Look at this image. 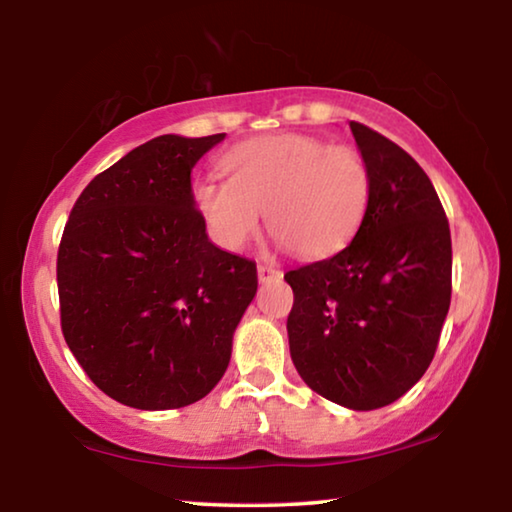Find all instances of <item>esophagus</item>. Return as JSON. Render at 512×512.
<instances>
[{"instance_id": "1", "label": "esophagus", "mask_w": 512, "mask_h": 512, "mask_svg": "<svg viewBox=\"0 0 512 512\" xmlns=\"http://www.w3.org/2000/svg\"><path fill=\"white\" fill-rule=\"evenodd\" d=\"M257 277L259 282H268V280H280L282 271L277 268L275 264H268V262H259L257 264Z\"/></svg>"}]
</instances>
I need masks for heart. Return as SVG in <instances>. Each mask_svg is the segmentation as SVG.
I'll return each mask as SVG.
<instances>
[{"mask_svg": "<svg viewBox=\"0 0 512 512\" xmlns=\"http://www.w3.org/2000/svg\"><path fill=\"white\" fill-rule=\"evenodd\" d=\"M228 180L201 176L194 205L223 248H244L266 228L293 255L320 257L357 235L372 201L363 153L309 135H275L225 153Z\"/></svg>", "mask_w": 512, "mask_h": 512, "instance_id": "heart-1", "label": "heart"}]
</instances>
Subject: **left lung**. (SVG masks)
I'll list each match as a JSON object with an SVG mask.
<instances>
[{"label": "left lung", "instance_id": "8db88e82", "mask_svg": "<svg viewBox=\"0 0 512 512\" xmlns=\"http://www.w3.org/2000/svg\"><path fill=\"white\" fill-rule=\"evenodd\" d=\"M372 201L339 253L284 273L293 366L325 400L372 411L427 372L452 300V235L431 180L409 153L350 121Z\"/></svg>", "mask_w": 512, "mask_h": 512}]
</instances>
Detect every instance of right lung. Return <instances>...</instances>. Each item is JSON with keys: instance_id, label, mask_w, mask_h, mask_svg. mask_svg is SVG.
I'll return each instance as SVG.
<instances>
[{"instance_id": "add662e5", "label": "right lung", "mask_w": 512, "mask_h": 512, "mask_svg": "<svg viewBox=\"0 0 512 512\" xmlns=\"http://www.w3.org/2000/svg\"><path fill=\"white\" fill-rule=\"evenodd\" d=\"M223 137H153L94 176L65 223L60 329L85 375L133 409L210 393L255 298V262L207 239L192 196L194 164Z\"/></svg>"}]
</instances>
